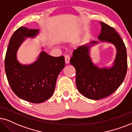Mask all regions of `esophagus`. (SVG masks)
I'll list each match as a JSON object with an SVG mask.
<instances>
[{"instance_id": "esophagus-1", "label": "esophagus", "mask_w": 132, "mask_h": 132, "mask_svg": "<svg viewBox=\"0 0 132 132\" xmlns=\"http://www.w3.org/2000/svg\"><path fill=\"white\" fill-rule=\"evenodd\" d=\"M64 59H65V63H66V64H68V63H69L70 56L68 55H65Z\"/></svg>"}]
</instances>
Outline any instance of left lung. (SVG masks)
Listing matches in <instances>:
<instances>
[{"mask_svg":"<svg viewBox=\"0 0 132 132\" xmlns=\"http://www.w3.org/2000/svg\"><path fill=\"white\" fill-rule=\"evenodd\" d=\"M101 41L113 44L117 49L114 66L110 68H99L93 64L89 55L90 46L78 47L73 52L70 63L76 71V86L86 98L99 100L112 94L124 81L127 71V51L122 39L114 28L101 22ZM92 41L91 44H97Z\"/></svg>","mask_w":132,"mask_h":132,"instance_id":"8db88e82","label":"left lung"}]
</instances>
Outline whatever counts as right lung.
I'll list each match as a JSON object with an SVG mask.
<instances>
[{
  "label": "right lung",
  "instance_id": "right-lung-1",
  "mask_svg": "<svg viewBox=\"0 0 132 132\" xmlns=\"http://www.w3.org/2000/svg\"><path fill=\"white\" fill-rule=\"evenodd\" d=\"M39 30L21 27L10 40L5 68L10 86L19 98L31 103H42L52 96L56 78L65 66L63 56L55 57L41 52L35 62L22 65L16 58V52L25 37L35 36Z\"/></svg>",
  "mask_w": 132,
  "mask_h": 132
}]
</instances>
